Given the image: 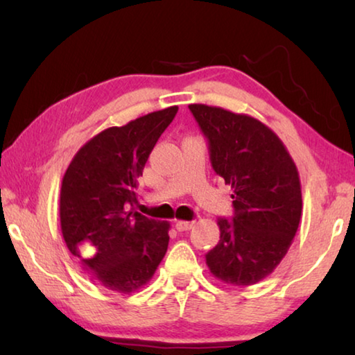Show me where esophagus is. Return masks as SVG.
Segmentation results:
<instances>
[{"label":"esophagus","instance_id":"obj_1","mask_svg":"<svg viewBox=\"0 0 355 355\" xmlns=\"http://www.w3.org/2000/svg\"><path fill=\"white\" fill-rule=\"evenodd\" d=\"M192 225H194V222H191V220H177V224H175L178 232H188V230H191Z\"/></svg>","mask_w":355,"mask_h":355}]
</instances>
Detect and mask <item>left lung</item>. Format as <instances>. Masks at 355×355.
I'll return each mask as SVG.
<instances>
[{
  "label": "left lung",
  "mask_w": 355,
  "mask_h": 355,
  "mask_svg": "<svg viewBox=\"0 0 355 355\" xmlns=\"http://www.w3.org/2000/svg\"><path fill=\"white\" fill-rule=\"evenodd\" d=\"M189 110L207 136L214 172L232 186L235 208L232 220L218 219L220 239L205 255L207 266L227 285H255L279 266L297 232V167L258 119L202 103Z\"/></svg>",
  "instance_id": "1"
}]
</instances>
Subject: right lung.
Masks as SVG:
<instances>
[{
  "label": "right lung",
  "instance_id": "obj_1",
  "mask_svg": "<svg viewBox=\"0 0 355 355\" xmlns=\"http://www.w3.org/2000/svg\"><path fill=\"white\" fill-rule=\"evenodd\" d=\"M178 106L106 128L78 150L64 173L59 218L83 271L111 291L139 290L163 260L171 224L135 211L137 178ZM84 250L91 259H83Z\"/></svg>",
  "mask_w": 355,
  "mask_h": 355
}]
</instances>
